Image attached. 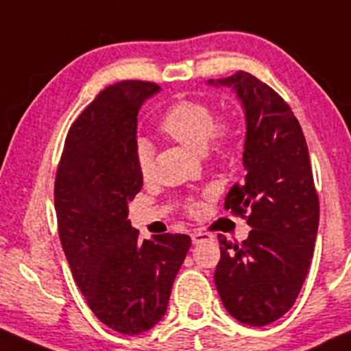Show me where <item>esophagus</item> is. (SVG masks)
I'll return each mask as SVG.
<instances>
[{
    "instance_id": "34e87169",
    "label": "esophagus",
    "mask_w": 351,
    "mask_h": 351,
    "mask_svg": "<svg viewBox=\"0 0 351 351\" xmlns=\"http://www.w3.org/2000/svg\"><path fill=\"white\" fill-rule=\"evenodd\" d=\"M208 240H211V234L203 233V232H195V233H191V241H193L195 245L202 243V241H208Z\"/></svg>"
}]
</instances>
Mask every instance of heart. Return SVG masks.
<instances>
[{
    "label": "heart",
    "mask_w": 351,
    "mask_h": 351,
    "mask_svg": "<svg viewBox=\"0 0 351 351\" xmlns=\"http://www.w3.org/2000/svg\"><path fill=\"white\" fill-rule=\"evenodd\" d=\"M160 130L193 152H203L208 146L221 155L230 143L228 126L215 125L213 110L198 99H183L169 106L161 118ZM134 160L140 175L148 176L152 171V146L146 140L136 143Z\"/></svg>",
    "instance_id": "obj_1"
}]
</instances>
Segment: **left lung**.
<instances>
[{
  "label": "left lung",
  "instance_id": "8db88e82",
  "mask_svg": "<svg viewBox=\"0 0 351 351\" xmlns=\"http://www.w3.org/2000/svg\"><path fill=\"white\" fill-rule=\"evenodd\" d=\"M232 88L245 113V178L225 199L248 213L240 245L219 234L215 285L223 306L240 323L265 326L282 318L302 290L313 256L319 205L302 126L268 84L245 71L208 80Z\"/></svg>",
  "mask_w": 351,
  "mask_h": 351
}]
</instances>
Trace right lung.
I'll list each match as a JSON object with an SVG mask.
<instances>
[{
  "instance_id": "obj_1",
  "label": "right lung",
  "mask_w": 351,
  "mask_h": 351,
  "mask_svg": "<svg viewBox=\"0 0 351 351\" xmlns=\"http://www.w3.org/2000/svg\"><path fill=\"white\" fill-rule=\"evenodd\" d=\"M161 88L121 82L105 88L64 140L56 171L58 232L73 278L96 318L114 332H148L167 313L188 234L140 240L128 203L143 186L134 160L138 111Z\"/></svg>"
}]
</instances>
